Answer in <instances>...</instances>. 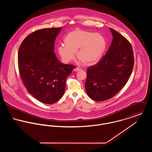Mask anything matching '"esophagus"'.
Here are the masks:
<instances>
[{
  "label": "esophagus",
  "mask_w": 152,
  "mask_h": 152,
  "mask_svg": "<svg viewBox=\"0 0 152 152\" xmlns=\"http://www.w3.org/2000/svg\"><path fill=\"white\" fill-rule=\"evenodd\" d=\"M74 71H78L81 70V69L80 68H79V67H76L74 69Z\"/></svg>",
  "instance_id": "esophagus-1"
}]
</instances>
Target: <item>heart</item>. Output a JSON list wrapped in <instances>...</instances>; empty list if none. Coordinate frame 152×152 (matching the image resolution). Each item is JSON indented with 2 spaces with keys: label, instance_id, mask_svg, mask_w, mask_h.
<instances>
[{
  "label": "heart",
  "instance_id": "obj_1",
  "mask_svg": "<svg viewBox=\"0 0 152 152\" xmlns=\"http://www.w3.org/2000/svg\"><path fill=\"white\" fill-rule=\"evenodd\" d=\"M64 43L65 45L58 47V53L65 63L72 61L76 53L80 63L94 65L101 60L107 48V40L102 34L82 30L68 33Z\"/></svg>",
  "mask_w": 152,
  "mask_h": 152
}]
</instances>
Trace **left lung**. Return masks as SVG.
<instances>
[{
  "instance_id": "obj_1",
  "label": "left lung",
  "mask_w": 152,
  "mask_h": 152,
  "mask_svg": "<svg viewBox=\"0 0 152 152\" xmlns=\"http://www.w3.org/2000/svg\"><path fill=\"white\" fill-rule=\"evenodd\" d=\"M113 40L105 56L95 65L87 68L85 87L88 96L95 101L114 96L129 79L134 57L129 42L109 28Z\"/></svg>"
}]
</instances>
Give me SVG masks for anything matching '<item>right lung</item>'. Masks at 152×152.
Instances as JSON below:
<instances>
[{
	"mask_svg": "<svg viewBox=\"0 0 152 152\" xmlns=\"http://www.w3.org/2000/svg\"><path fill=\"white\" fill-rule=\"evenodd\" d=\"M62 27L39 30L27 36L18 51V66L23 85L40 102L52 104L65 92V81L75 66L57 58L54 42Z\"/></svg>",
	"mask_w": 152,
	"mask_h": 152,
	"instance_id": "right-lung-1",
	"label": "right lung"
}]
</instances>
